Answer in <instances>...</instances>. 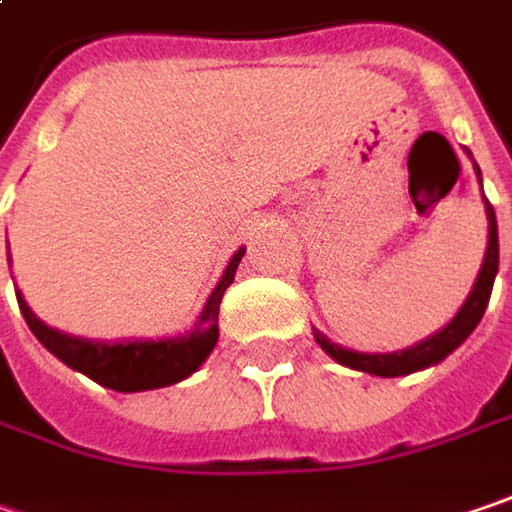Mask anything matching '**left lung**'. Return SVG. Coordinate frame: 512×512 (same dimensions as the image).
I'll return each mask as SVG.
<instances>
[{
    "mask_svg": "<svg viewBox=\"0 0 512 512\" xmlns=\"http://www.w3.org/2000/svg\"><path fill=\"white\" fill-rule=\"evenodd\" d=\"M473 167L475 175H478V184H481V169H478L475 161ZM481 195H484V190H481ZM484 213H487V250H484V262H481V270L475 276L473 291L467 294L464 305L458 308V314L444 328H438L432 337H426L421 343L400 348V351H389V354H374V351L369 354V351L343 348L340 343H331L322 331L314 328L317 345L331 360H337L340 366H348V369L354 371H366V374H374V377H403V374H412V371L429 369V366H435L444 357H449L458 345L473 334L475 325L484 317L490 294H493L496 273H499V224H496V210H493V204L487 198H484Z\"/></svg>",
    "mask_w": 512,
    "mask_h": 512,
    "instance_id": "left-lung-1",
    "label": "left lung"
}]
</instances>
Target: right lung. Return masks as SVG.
<instances>
[{"label":"right lung","instance_id":"right-lung-1","mask_svg":"<svg viewBox=\"0 0 512 512\" xmlns=\"http://www.w3.org/2000/svg\"><path fill=\"white\" fill-rule=\"evenodd\" d=\"M244 247L233 253L227 268L216 282L213 294L207 296L198 320L190 331L178 337H161V340H143V337H126V340H89V337H74L60 328H51L39 320L25 302V296L16 288L19 311L34 331L39 343L45 345L57 360H63L68 369L80 371L91 377L94 383L115 389V392H146V389H161L181 383L192 371L204 366L210 351L218 343V305L224 291L233 285L236 268L242 262ZM11 262V256H8Z\"/></svg>","mask_w":512,"mask_h":512}]
</instances>
